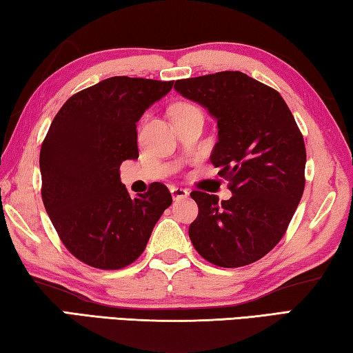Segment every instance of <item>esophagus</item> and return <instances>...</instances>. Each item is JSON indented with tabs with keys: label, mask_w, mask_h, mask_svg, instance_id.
<instances>
[{
	"label": "esophagus",
	"mask_w": 353,
	"mask_h": 353,
	"mask_svg": "<svg viewBox=\"0 0 353 353\" xmlns=\"http://www.w3.org/2000/svg\"><path fill=\"white\" fill-rule=\"evenodd\" d=\"M170 192H172V197L173 200H181V199H188L189 197V190L188 189H183V188H170Z\"/></svg>",
	"instance_id": "1"
}]
</instances>
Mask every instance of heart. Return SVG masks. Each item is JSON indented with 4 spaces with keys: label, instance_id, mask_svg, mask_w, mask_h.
Here are the masks:
<instances>
[{
    "label": "heart",
    "instance_id": "obj_1",
    "mask_svg": "<svg viewBox=\"0 0 353 353\" xmlns=\"http://www.w3.org/2000/svg\"><path fill=\"white\" fill-rule=\"evenodd\" d=\"M195 111H200V109L195 105H190V103H178V105L172 108V114H188Z\"/></svg>",
    "mask_w": 353,
    "mask_h": 353
}]
</instances>
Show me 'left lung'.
Wrapping results in <instances>:
<instances>
[{"mask_svg":"<svg viewBox=\"0 0 353 353\" xmlns=\"http://www.w3.org/2000/svg\"><path fill=\"white\" fill-rule=\"evenodd\" d=\"M176 92L200 103L217 120L211 163L233 197L192 190L199 216L189 238L219 268L261 259L285 236L305 189L303 136L275 89L242 72L178 79Z\"/></svg>","mask_w":353,"mask_h":353,"instance_id":"8db88e82","label":"left lung"}]
</instances>
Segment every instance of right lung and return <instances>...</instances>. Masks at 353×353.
I'll list each match as a JSON object with an SVG mask.
<instances>
[{
  "mask_svg": "<svg viewBox=\"0 0 353 353\" xmlns=\"http://www.w3.org/2000/svg\"><path fill=\"white\" fill-rule=\"evenodd\" d=\"M173 81L114 77L63 103L40 148L42 200L68 252L92 268L123 269L142 255L172 205L163 183L131 199L120 165L137 159V122Z\"/></svg>",
  "mask_w": 353,
  "mask_h": 353,
  "instance_id": "obj_1",
  "label": "right lung"
}]
</instances>
